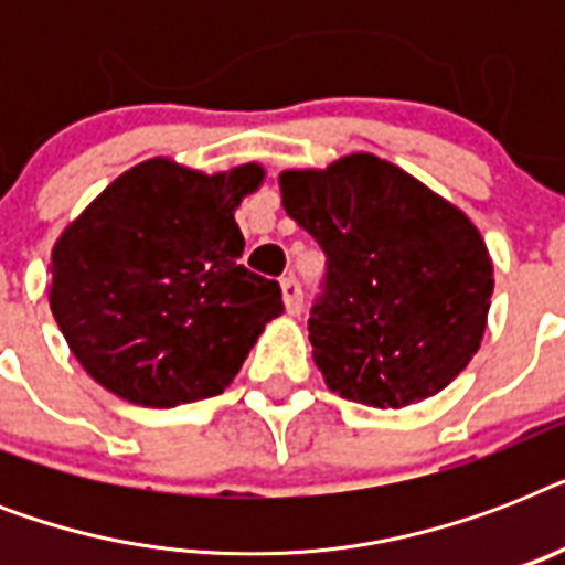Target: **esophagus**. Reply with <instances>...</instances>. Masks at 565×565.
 Returning <instances> with one entry per match:
<instances>
[{"label":"esophagus","instance_id":"1","mask_svg":"<svg viewBox=\"0 0 565 565\" xmlns=\"http://www.w3.org/2000/svg\"><path fill=\"white\" fill-rule=\"evenodd\" d=\"M281 292H284V308H287V313L299 317L301 308H305V299H301V284L296 281L292 275H287V278H281Z\"/></svg>","mask_w":565,"mask_h":565}]
</instances>
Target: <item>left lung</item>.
<instances>
[{
    "label": "left lung",
    "instance_id": "left-lung-1",
    "mask_svg": "<svg viewBox=\"0 0 565 565\" xmlns=\"http://www.w3.org/2000/svg\"><path fill=\"white\" fill-rule=\"evenodd\" d=\"M281 204L326 252L313 361L349 402L404 407L481 349L492 260L460 207L375 154L281 172Z\"/></svg>",
    "mask_w": 565,
    "mask_h": 565
}]
</instances>
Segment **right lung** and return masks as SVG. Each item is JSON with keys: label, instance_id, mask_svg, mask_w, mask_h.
<instances>
[{"label": "right lung", "instance_id": "1", "mask_svg": "<svg viewBox=\"0 0 565 565\" xmlns=\"http://www.w3.org/2000/svg\"><path fill=\"white\" fill-rule=\"evenodd\" d=\"M260 181V163L204 175L152 158L66 225L49 308L93 381L143 407L211 398L234 381L284 310L278 281L239 264L234 211Z\"/></svg>", "mask_w": 565, "mask_h": 565}]
</instances>
